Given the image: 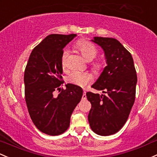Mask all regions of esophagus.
I'll return each mask as SVG.
<instances>
[{
  "mask_svg": "<svg viewBox=\"0 0 157 157\" xmlns=\"http://www.w3.org/2000/svg\"><path fill=\"white\" fill-rule=\"evenodd\" d=\"M82 100H86V92H85V91H83V94H82Z\"/></svg>",
  "mask_w": 157,
  "mask_h": 157,
  "instance_id": "esophagus-1",
  "label": "esophagus"
}]
</instances>
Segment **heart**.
<instances>
[{"instance_id":"b5f03b06","label":"heart","mask_w":157,"mask_h":157,"mask_svg":"<svg viewBox=\"0 0 157 157\" xmlns=\"http://www.w3.org/2000/svg\"><path fill=\"white\" fill-rule=\"evenodd\" d=\"M77 48L81 52L82 55L89 61H91L97 56L98 50L95 46L86 40L80 41L77 43ZM69 54V50L65 48L62 53L61 57V65L62 68L65 69L66 68V61ZM94 68L100 70L101 68V65L100 63H95L94 65ZM92 75L89 72H82L79 71H73L67 77V80L70 83L75 84L78 86L84 87L92 80Z\"/></svg>"}]
</instances>
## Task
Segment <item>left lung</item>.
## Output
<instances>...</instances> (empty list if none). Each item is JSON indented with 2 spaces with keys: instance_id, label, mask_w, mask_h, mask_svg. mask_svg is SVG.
Masks as SVG:
<instances>
[{
  "instance_id": "obj_1",
  "label": "left lung",
  "mask_w": 157,
  "mask_h": 157,
  "mask_svg": "<svg viewBox=\"0 0 157 157\" xmlns=\"http://www.w3.org/2000/svg\"><path fill=\"white\" fill-rule=\"evenodd\" d=\"M104 50L106 65L92 86L106 94L86 93L92 104L88 119L93 132L110 136L126 123L134 104L137 75L130 53L113 38L94 37L92 40Z\"/></svg>"
}]
</instances>
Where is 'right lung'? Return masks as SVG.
<instances>
[{
	"label": "right lung",
	"mask_w": 157,
	"mask_h": 157,
	"mask_svg": "<svg viewBox=\"0 0 157 157\" xmlns=\"http://www.w3.org/2000/svg\"><path fill=\"white\" fill-rule=\"evenodd\" d=\"M76 34H51L33 48L25 71V94L29 114L38 130L50 136L66 131L71 115L82 96L81 87L63 84L61 57L63 48ZM59 90L54 97L52 93Z\"/></svg>",
	"instance_id": "right-lung-1"
}]
</instances>
